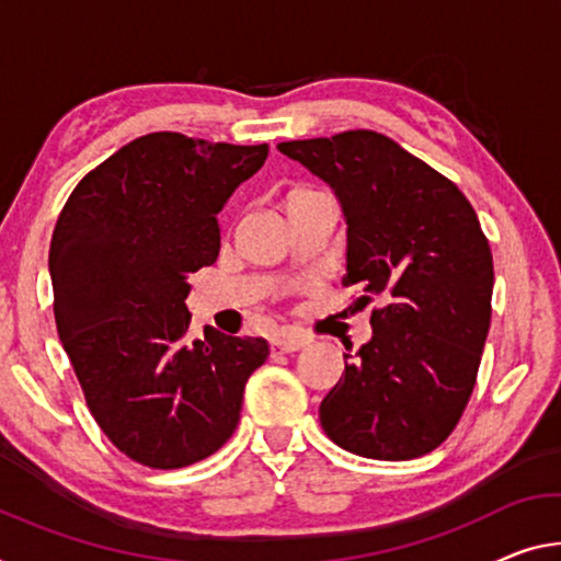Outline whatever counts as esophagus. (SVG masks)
Here are the masks:
<instances>
[{"mask_svg":"<svg viewBox=\"0 0 561 561\" xmlns=\"http://www.w3.org/2000/svg\"><path fill=\"white\" fill-rule=\"evenodd\" d=\"M310 339L304 333H296V331H286L280 335H275L271 341V351L273 353H293V351H300L304 346H308Z\"/></svg>","mask_w":561,"mask_h":561,"instance_id":"esophagus-1","label":"esophagus"}]
</instances>
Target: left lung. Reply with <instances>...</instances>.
Listing matches in <instances>:
<instances>
[{
    "mask_svg": "<svg viewBox=\"0 0 561 561\" xmlns=\"http://www.w3.org/2000/svg\"><path fill=\"white\" fill-rule=\"evenodd\" d=\"M278 150L339 195L348 222L343 286L364 290V304L383 300L370 313L374 339L321 401L323 431L366 459L434 451L467 409L491 323L494 263L477 213L449 178L381 133Z\"/></svg>",
    "mask_w": 561,
    "mask_h": 561,
    "instance_id": "obj_1",
    "label": "left lung"
}]
</instances>
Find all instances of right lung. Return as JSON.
I'll return each instance as SVG.
<instances>
[{"label": "right lung", "mask_w": 561, "mask_h": 561, "mask_svg": "<svg viewBox=\"0 0 561 561\" xmlns=\"http://www.w3.org/2000/svg\"><path fill=\"white\" fill-rule=\"evenodd\" d=\"M268 145L150 133L84 175L49 245L59 341L105 436L150 469L228 442L265 339H187V278L220 253L218 213Z\"/></svg>", "instance_id": "add662e5"}]
</instances>
